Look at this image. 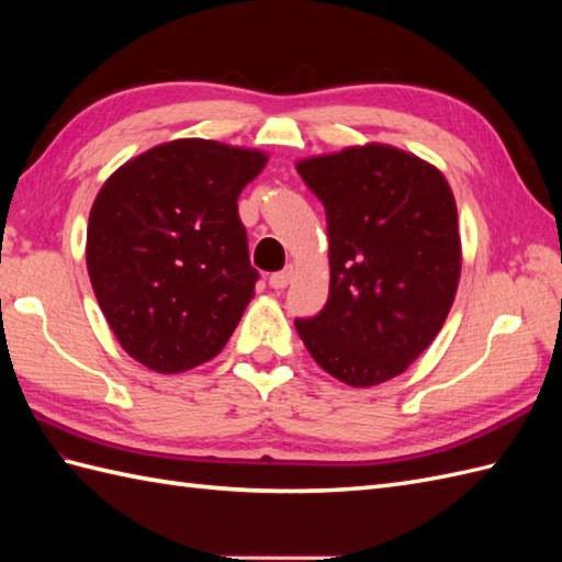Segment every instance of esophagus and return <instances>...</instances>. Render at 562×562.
I'll return each instance as SVG.
<instances>
[{
  "label": "esophagus",
  "mask_w": 562,
  "mask_h": 562,
  "mask_svg": "<svg viewBox=\"0 0 562 562\" xmlns=\"http://www.w3.org/2000/svg\"><path fill=\"white\" fill-rule=\"evenodd\" d=\"M292 278H294V268H288V270L272 272L268 282H270L272 290H284V288H288V284L292 282Z\"/></svg>",
  "instance_id": "obj_1"
}]
</instances>
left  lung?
Masks as SVG:
<instances>
[{"instance_id":"obj_1","label":"left lung","mask_w":562,"mask_h":562,"mask_svg":"<svg viewBox=\"0 0 562 562\" xmlns=\"http://www.w3.org/2000/svg\"><path fill=\"white\" fill-rule=\"evenodd\" d=\"M326 207L330 292L294 326L355 389L403 374L445 326L461 278L457 200L437 166L369 142L296 161Z\"/></svg>"}]
</instances>
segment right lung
<instances>
[{"mask_svg": "<svg viewBox=\"0 0 562 562\" xmlns=\"http://www.w3.org/2000/svg\"><path fill=\"white\" fill-rule=\"evenodd\" d=\"M268 154L173 139L125 161L89 212L87 270L121 348L151 372L217 357L256 294L236 200Z\"/></svg>", "mask_w": 562, "mask_h": 562, "instance_id": "right-lung-1", "label": "right lung"}]
</instances>
